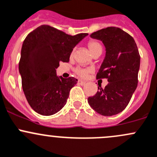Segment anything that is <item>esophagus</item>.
I'll use <instances>...</instances> for the list:
<instances>
[{"label": "esophagus", "mask_w": 157, "mask_h": 157, "mask_svg": "<svg viewBox=\"0 0 157 157\" xmlns=\"http://www.w3.org/2000/svg\"><path fill=\"white\" fill-rule=\"evenodd\" d=\"M78 83L80 85H81V86H84L85 84H86V82L83 81V80H78Z\"/></svg>", "instance_id": "esophagus-1"}]
</instances>
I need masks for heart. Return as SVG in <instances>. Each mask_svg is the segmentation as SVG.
<instances>
[{"instance_id":"heart-1","label":"heart","mask_w":157,"mask_h":157,"mask_svg":"<svg viewBox=\"0 0 157 157\" xmlns=\"http://www.w3.org/2000/svg\"><path fill=\"white\" fill-rule=\"evenodd\" d=\"M88 47L90 49L92 55H94L96 53L102 54V46L99 42L96 41H90L88 43ZM92 69L90 68H82V67H77L75 70V72L78 74L79 76L82 77H85L87 76L88 73L91 72Z\"/></svg>"}]
</instances>
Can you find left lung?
Instances as JSON below:
<instances>
[{
    "label": "left lung",
    "instance_id": "obj_1",
    "mask_svg": "<svg viewBox=\"0 0 157 157\" xmlns=\"http://www.w3.org/2000/svg\"><path fill=\"white\" fill-rule=\"evenodd\" d=\"M102 41L105 56L96 78H108L104 90L98 86L95 96L88 98L93 110L104 116L122 112L129 103L137 86L140 57L137 45L129 34L118 27H107L90 35Z\"/></svg>",
    "mask_w": 157,
    "mask_h": 157
}]
</instances>
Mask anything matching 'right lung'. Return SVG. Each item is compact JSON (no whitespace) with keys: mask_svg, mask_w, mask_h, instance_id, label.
I'll list each match as a JSON object with an SVG mask.
<instances>
[{"mask_svg":"<svg viewBox=\"0 0 157 157\" xmlns=\"http://www.w3.org/2000/svg\"><path fill=\"white\" fill-rule=\"evenodd\" d=\"M87 33L70 36L42 25L33 30L22 45L19 71L22 87L31 108L42 115H54L65 105L74 77H58L60 62H68L74 47Z\"/></svg>","mask_w":157,"mask_h":157,"instance_id":"obj_1","label":"right lung"}]
</instances>
